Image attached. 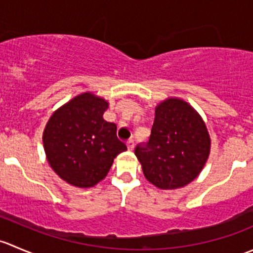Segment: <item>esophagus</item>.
I'll return each instance as SVG.
<instances>
[{"label":"esophagus","mask_w":253,"mask_h":253,"mask_svg":"<svg viewBox=\"0 0 253 253\" xmlns=\"http://www.w3.org/2000/svg\"><path fill=\"white\" fill-rule=\"evenodd\" d=\"M127 149H128V150H133L134 149L133 139H129V141L127 142Z\"/></svg>","instance_id":"1"}]
</instances>
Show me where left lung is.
<instances>
[{"instance_id": "obj_1", "label": "left lung", "mask_w": 253, "mask_h": 253, "mask_svg": "<svg viewBox=\"0 0 253 253\" xmlns=\"http://www.w3.org/2000/svg\"><path fill=\"white\" fill-rule=\"evenodd\" d=\"M209 153L211 136L205 121L180 98L158 104L149 142L134 149L145 178L160 190H176L192 182Z\"/></svg>"}]
</instances>
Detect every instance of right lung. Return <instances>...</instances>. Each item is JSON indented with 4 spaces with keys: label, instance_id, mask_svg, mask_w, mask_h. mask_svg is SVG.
<instances>
[{
    "label": "right lung",
    "instance_id": "obj_1",
    "mask_svg": "<svg viewBox=\"0 0 253 253\" xmlns=\"http://www.w3.org/2000/svg\"><path fill=\"white\" fill-rule=\"evenodd\" d=\"M109 103L91 91L78 94L53 111L42 143L51 169L70 185L89 188L100 182L114 159L127 150L116 125L103 119Z\"/></svg>",
    "mask_w": 253,
    "mask_h": 253
}]
</instances>
